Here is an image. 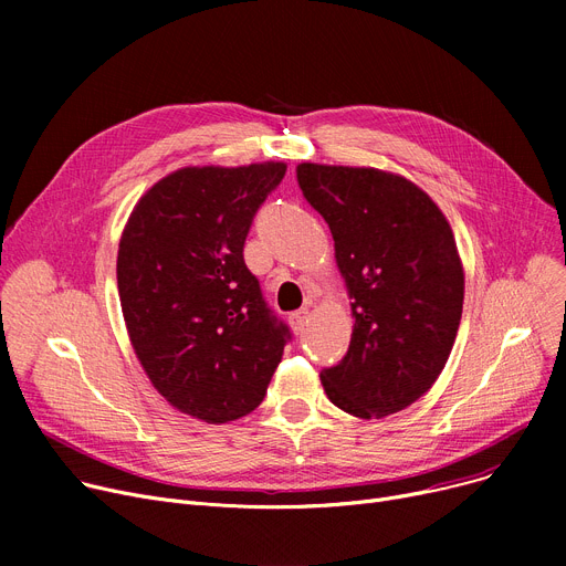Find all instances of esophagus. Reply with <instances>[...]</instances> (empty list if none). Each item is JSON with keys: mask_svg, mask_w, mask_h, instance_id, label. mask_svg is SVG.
Segmentation results:
<instances>
[{"mask_svg": "<svg viewBox=\"0 0 566 566\" xmlns=\"http://www.w3.org/2000/svg\"><path fill=\"white\" fill-rule=\"evenodd\" d=\"M307 321H310V312L307 310H298V312L289 314V323H291V328H293L295 335H303Z\"/></svg>", "mask_w": 566, "mask_h": 566, "instance_id": "obj_1", "label": "esophagus"}]
</instances>
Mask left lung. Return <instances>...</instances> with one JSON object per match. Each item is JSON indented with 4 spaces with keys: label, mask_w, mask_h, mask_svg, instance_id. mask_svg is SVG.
<instances>
[{
    "label": "left lung",
    "mask_w": 566,
    "mask_h": 566,
    "mask_svg": "<svg viewBox=\"0 0 566 566\" xmlns=\"http://www.w3.org/2000/svg\"><path fill=\"white\" fill-rule=\"evenodd\" d=\"M298 186L328 222L353 335L321 371L328 399L355 418H385L429 392L457 339L463 265L450 222L408 178L374 167L303 163Z\"/></svg>",
    "instance_id": "obj_1"
}]
</instances>
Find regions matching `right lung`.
I'll use <instances>...</instances> for the list:
<instances>
[{
	"label": "right lung",
	"mask_w": 566,
	"mask_h": 566,
	"mask_svg": "<svg viewBox=\"0 0 566 566\" xmlns=\"http://www.w3.org/2000/svg\"><path fill=\"white\" fill-rule=\"evenodd\" d=\"M284 163L184 167L148 190L116 256L126 328L154 388L181 412L224 424L265 397L289 325L243 259Z\"/></svg>",
	"instance_id": "1"
}]
</instances>
